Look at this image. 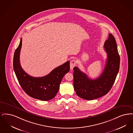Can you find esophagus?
I'll return each mask as SVG.
<instances>
[{"mask_svg": "<svg viewBox=\"0 0 133 133\" xmlns=\"http://www.w3.org/2000/svg\"><path fill=\"white\" fill-rule=\"evenodd\" d=\"M75 64H76V62H75V59L71 60L70 62V69H73L74 68L75 66Z\"/></svg>", "mask_w": 133, "mask_h": 133, "instance_id": "1", "label": "esophagus"}]
</instances>
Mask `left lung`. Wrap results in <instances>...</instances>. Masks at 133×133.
<instances>
[{
    "label": "left lung",
    "instance_id": "obj_1",
    "mask_svg": "<svg viewBox=\"0 0 133 133\" xmlns=\"http://www.w3.org/2000/svg\"><path fill=\"white\" fill-rule=\"evenodd\" d=\"M107 54L106 65L102 74L92 79L77 66L74 68V87L77 95L85 100H91L101 97L110 91L118 73L120 58L115 39L111 34L104 43Z\"/></svg>",
    "mask_w": 133,
    "mask_h": 133
}]
</instances>
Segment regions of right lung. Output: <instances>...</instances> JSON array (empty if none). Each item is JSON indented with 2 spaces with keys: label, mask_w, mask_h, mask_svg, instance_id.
<instances>
[{
  "label": "right lung",
  "mask_w": 133,
  "mask_h": 133,
  "mask_svg": "<svg viewBox=\"0 0 133 133\" xmlns=\"http://www.w3.org/2000/svg\"><path fill=\"white\" fill-rule=\"evenodd\" d=\"M22 46V38L14 52L13 69L18 82L23 90L32 98L48 101L55 97L64 75L69 71V62L53 69L48 75L34 77L27 74L22 68L20 63V53Z\"/></svg>",
  "instance_id": "add662e5"
}]
</instances>
